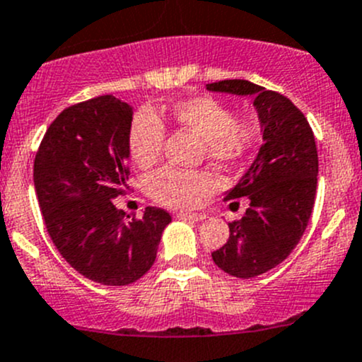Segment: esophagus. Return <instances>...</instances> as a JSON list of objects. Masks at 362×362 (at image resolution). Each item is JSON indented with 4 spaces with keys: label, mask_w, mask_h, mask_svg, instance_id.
<instances>
[{
    "label": "esophagus",
    "mask_w": 362,
    "mask_h": 362,
    "mask_svg": "<svg viewBox=\"0 0 362 362\" xmlns=\"http://www.w3.org/2000/svg\"><path fill=\"white\" fill-rule=\"evenodd\" d=\"M178 218H182V221H192V222H199V221H203V218H206V215H203V214H178L177 215Z\"/></svg>",
    "instance_id": "1"
}]
</instances>
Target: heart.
Segmentation results:
<instances>
[{
    "instance_id": "1",
    "label": "heart",
    "mask_w": 362,
    "mask_h": 362,
    "mask_svg": "<svg viewBox=\"0 0 362 362\" xmlns=\"http://www.w3.org/2000/svg\"><path fill=\"white\" fill-rule=\"evenodd\" d=\"M170 119L182 129L198 136L206 158L217 163H235L254 147L257 126L250 119L235 117L224 103L210 96L178 100L171 105ZM163 120L148 108L133 115L127 129V147L134 163L148 168L156 163L163 148ZM211 185L210 177L203 171H184L164 166L148 177V194L154 202L168 208H192Z\"/></svg>"
}]
</instances>
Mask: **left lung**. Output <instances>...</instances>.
I'll return each mask as SVG.
<instances>
[{"mask_svg": "<svg viewBox=\"0 0 362 362\" xmlns=\"http://www.w3.org/2000/svg\"><path fill=\"white\" fill-rule=\"evenodd\" d=\"M206 89L252 96L261 120L264 144L224 198L247 196L249 208L229 224L228 242L211 252L222 272L252 279L279 266L308 226L319 175L315 136L303 112L284 94L238 78L208 83Z\"/></svg>", "mask_w": 362, "mask_h": 362, "instance_id": "1", "label": "left lung"}]
</instances>
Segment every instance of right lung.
<instances>
[{"label":"right lung","mask_w":362,"mask_h":362,"mask_svg":"<svg viewBox=\"0 0 362 362\" xmlns=\"http://www.w3.org/2000/svg\"><path fill=\"white\" fill-rule=\"evenodd\" d=\"M131 119L133 108L112 94L71 105L49 126L33 168L50 240L73 269L103 286L141 279L171 222L156 206L129 221L113 203L127 192Z\"/></svg>","instance_id":"obj_1"}]
</instances>
